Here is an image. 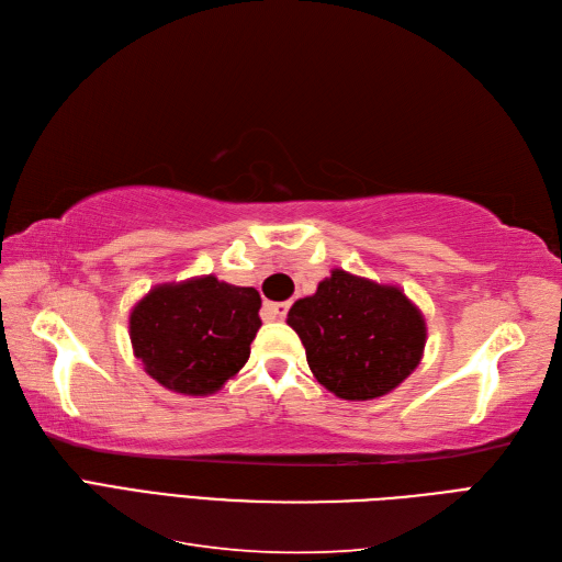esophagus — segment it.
I'll return each mask as SVG.
<instances>
[{"mask_svg": "<svg viewBox=\"0 0 562 562\" xmlns=\"http://www.w3.org/2000/svg\"><path fill=\"white\" fill-rule=\"evenodd\" d=\"M288 310H291V304H288V302H267L262 314L269 321H281V318H285Z\"/></svg>", "mask_w": 562, "mask_h": 562, "instance_id": "obj_1", "label": "esophagus"}]
</instances>
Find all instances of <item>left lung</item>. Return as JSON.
Listing matches in <instances>:
<instances>
[{"mask_svg": "<svg viewBox=\"0 0 562 562\" xmlns=\"http://www.w3.org/2000/svg\"><path fill=\"white\" fill-rule=\"evenodd\" d=\"M318 384L345 401L394 391L419 366L427 323L396 285L333 269L288 312Z\"/></svg>", "mask_w": 562, "mask_h": 562, "instance_id": "8db88e82", "label": "left lung"}]
</instances>
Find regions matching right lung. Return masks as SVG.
<instances>
[{"label":"right lung","mask_w":562,"mask_h":562,"mask_svg":"<svg viewBox=\"0 0 562 562\" xmlns=\"http://www.w3.org/2000/svg\"><path fill=\"white\" fill-rule=\"evenodd\" d=\"M262 300L255 288L213 274L161 283L131 310L135 359L161 386L209 396L239 372L258 335Z\"/></svg>","instance_id":"1"}]
</instances>
